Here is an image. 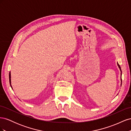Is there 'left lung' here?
I'll use <instances>...</instances> for the list:
<instances>
[{"label":"left lung","instance_id":"obj_1","mask_svg":"<svg viewBox=\"0 0 131 131\" xmlns=\"http://www.w3.org/2000/svg\"><path fill=\"white\" fill-rule=\"evenodd\" d=\"M117 66H118V68H119V69H120V71H121V84H122V79H121V75H122V71H121V67H120V65L118 64V63H117Z\"/></svg>","mask_w":131,"mask_h":131}]
</instances>
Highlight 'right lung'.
<instances>
[{
    "instance_id": "obj_1",
    "label": "right lung",
    "mask_w": 131,
    "mask_h": 131,
    "mask_svg": "<svg viewBox=\"0 0 131 131\" xmlns=\"http://www.w3.org/2000/svg\"><path fill=\"white\" fill-rule=\"evenodd\" d=\"M9 82H10V86H11V88H12V86H11V73H10H10H9ZM12 89H13V88H12Z\"/></svg>"
}]
</instances>
